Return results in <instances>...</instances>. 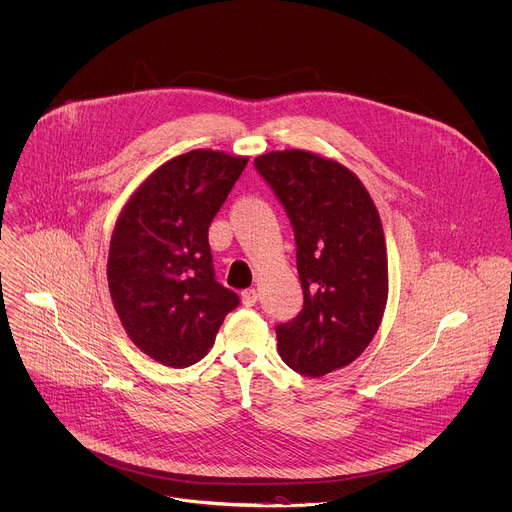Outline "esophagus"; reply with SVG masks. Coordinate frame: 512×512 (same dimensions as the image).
Listing matches in <instances>:
<instances>
[{"label": "esophagus", "mask_w": 512, "mask_h": 512, "mask_svg": "<svg viewBox=\"0 0 512 512\" xmlns=\"http://www.w3.org/2000/svg\"><path fill=\"white\" fill-rule=\"evenodd\" d=\"M241 301H243L245 307H253L257 303V291L255 289H245L241 293Z\"/></svg>", "instance_id": "34e87169"}]
</instances>
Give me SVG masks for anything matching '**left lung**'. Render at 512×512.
I'll return each mask as SVG.
<instances>
[{"instance_id":"obj_1","label":"left lung","mask_w":512,"mask_h":512,"mask_svg":"<svg viewBox=\"0 0 512 512\" xmlns=\"http://www.w3.org/2000/svg\"><path fill=\"white\" fill-rule=\"evenodd\" d=\"M295 231L303 309L275 327L281 359L305 377L353 363L373 341L389 295L377 207L345 165L287 149L255 159Z\"/></svg>"}]
</instances>
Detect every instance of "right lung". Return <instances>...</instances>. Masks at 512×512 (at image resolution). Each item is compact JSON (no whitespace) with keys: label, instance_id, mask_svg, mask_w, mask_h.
Returning <instances> with one entry per match:
<instances>
[{"label":"right lung","instance_id":"right-lung-1","mask_svg":"<svg viewBox=\"0 0 512 512\" xmlns=\"http://www.w3.org/2000/svg\"><path fill=\"white\" fill-rule=\"evenodd\" d=\"M247 157L195 149L155 169L111 235L107 283L129 339L173 369L201 361L239 305L215 279L209 225Z\"/></svg>","mask_w":512,"mask_h":512}]
</instances>
